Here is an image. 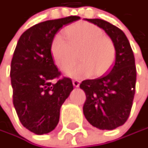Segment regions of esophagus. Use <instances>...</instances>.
I'll return each mask as SVG.
<instances>
[{
    "label": "esophagus",
    "instance_id": "34e87169",
    "mask_svg": "<svg viewBox=\"0 0 148 148\" xmlns=\"http://www.w3.org/2000/svg\"><path fill=\"white\" fill-rule=\"evenodd\" d=\"M72 83H73V85H74L75 87L78 88L80 85V81H78V80H74V81L72 82Z\"/></svg>",
    "mask_w": 148,
    "mask_h": 148
}]
</instances>
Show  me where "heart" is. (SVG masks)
Wrapping results in <instances>:
<instances>
[{
  "instance_id": "obj_1",
  "label": "heart",
  "mask_w": 148,
  "mask_h": 148,
  "mask_svg": "<svg viewBox=\"0 0 148 148\" xmlns=\"http://www.w3.org/2000/svg\"><path fill=\"white\" fill-rule=\"evenodd\" d=\"M68 41L57 34L52 38L50 54L55 64L69 77L76 79L101 77L107 73L116 59V49L110 38L103 34L99 27L87 22H78L66 27ZM79 51L78 64L71 67L75 53Z\"/></svg>"
}]
</instances>
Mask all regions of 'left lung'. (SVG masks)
<instances>
[{
    "label": "left lung",
    "mask_w": 148,
    "mask_h": 148,
    "mask_svg": "<svg viewBox=\"0 0 148 148\" xmlns=\"http://www.w3.org/2000/svg\"><path fill=\"white\" fill-rule=\"evenodd\" d=\"M86 20L110 36L115 45L116 59L108 73L80 84L86 93L83 114L92 126L114 130L125 123L132 110L136 81L134 54L121 29L102 19Z\"/></svg>",
    "instance_id": "left-lung-1"
}]
</instances>
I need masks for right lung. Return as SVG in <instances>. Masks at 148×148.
<instances>
[{"instance_id": "right-lung-1", "label": "right lung", "mask_w": 148, "mask_h": 148, "mask_svg": "<svg viewBox=\"0 0 148 148\" xmlns=\"http://www.w3.org/2000/svg\"><path fill=\"white\" fill-rule=\"evenodd\" d=\"M79 19L70 16L39 23L16 44L10 71L13 104L22 125L34 134H47L56 127L60 107L73 90L71 78H60L50 44L62 27Z\"/></svg>"}]
</instances>
